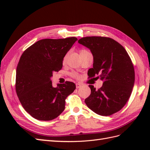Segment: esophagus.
Masks as SVG:
<instances>
[{
  "label": "esophagus",
  "instance_id": "obj_1",
  "mask_svg": "<svg viewBox=\"0 0 150 150\" xmlns=\"http://www.w3.org/2000/svg\"><path fill=\"white\" fill-rule=\"evenodd\" d=\"M81 86H82L81 84H80V83H77V84H76V88H81Z\"/></svg>",
  "mask_w": 150,
  "mask_h": 150
}]
</instances>
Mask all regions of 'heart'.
<instances>
[{
    "label": "heart",
    "mask_w": 150,
    "mask_h": 150,
    "mask_svg": "<svg viewBox=\"0 0 150 150\" xmlns=\"http://www.w3.org/2000/svg\"><path fill=\"white\" fill-rule=\"evenodd\" d=\"M89 53V52L88 50H85V49H82V50H80V55H82V54H84V53ZM66 56L64 57V60H63L64 62L66 61ZM70 75H71L72 77L75 78V79H78L80 78V75H79L78 73L75 72V71L71 72V73H70Z\"/></svg>",
    "instance_id": "1"
}]
</instances>
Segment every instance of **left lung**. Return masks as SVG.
Returning a JSON list of instances; mask_svg holds the SVG:
<instances>
[{"label": "left lung", "instance_id": "obj_1", "mask_svg": "<svg viewBox=\"0 0 150 150\" xmlns=\"http://www.w3.org/2000/svg\"><path fill=\"white\" fill-rule=\"evenodd\" d=\"M78 42L90 50L93 56L90 78L103 81L98 90L89 85L91 94L85 99L87 106L102 116L120 111L132 94L135 82L134 67L124 47L116 40L105 37H86Z\"/></svg>", "mask_w": 150, "mask_h": 150}]
</instances>
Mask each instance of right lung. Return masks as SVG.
I'll return each mask as SVG.
<instances>
[{"instance_id":"right-lung-1","label":"right lung","mask_w":150,"mask_h":150,"mask_svg":"<svg viewBox=\"0 0 150 150\" xmlns=\"http://www.w3.org/2000/svg\"><path fill=\"white\" fill-rule=\"evenodd\" d=\"M77 39H45L24 51L16 71L15 90L24 110L35 119L51 120L65 109L66 98L76 88L66 81L52 86L51 77L62 68L63 59Z\"/></svg>"}]
</instances>
